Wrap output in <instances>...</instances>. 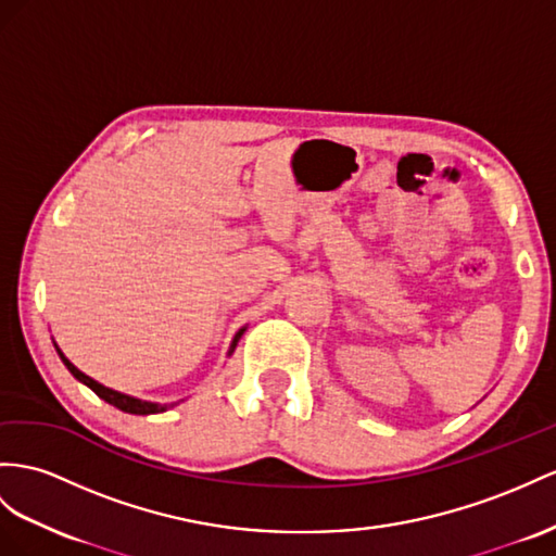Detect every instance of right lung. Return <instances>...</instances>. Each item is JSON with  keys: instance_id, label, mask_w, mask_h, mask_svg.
Segmentation results:
<instances>
[{"instance_id": "1", "label": "right lung", "mask_w": 556, "mask_h": 556, "mask_svg": "<svg viewBox=\"0 0 556 556\" xmlns=\"http://www.w3.org/2000/svg\"><path fill=\"white\" fill-rule=\"evenodd\" d=\"M241 333H244V329H241L237 336H235V340H232V348H230V352L237 348V343H239V338H241ZM59 350V348H55ZM59 354H61V359H63V364L67 366V371L73 374L77 380H81L84 386L87 388H91L98 396H101V400H105L108 404H112V406H117L119 410H124V414H136V416H148V414H162V410H166L168 406L164 404H150V402H140V400H134V396H129V394H122V392H115V390H110V388H105V386H101V382H96L93 378H89V376H84L77 366H73L70 364L67 359H65V354L59 350Z\"/></svg>"}]
</instances>
